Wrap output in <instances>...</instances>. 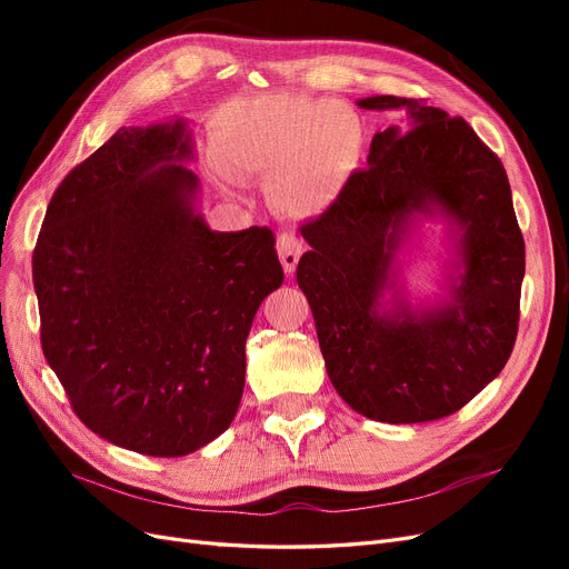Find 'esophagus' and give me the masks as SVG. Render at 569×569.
I'll use <instances>...</instances> for the list:
<instances>
[{
	"instance_id": "obj_1",
	"label": "esophagus",
	"mask_w": 569,
	"mask_h": 569,
	"mask_svg": "<svg viewBox=\"0 0 569 569\" xmlns=\"http://www.w3.org/2000/svg\"><path fill=\"white\" fill-rule=\"evenodd\" d=\"M301 251H303V244H301V239L297 234L284 232V234L278 237V256H280L282 268H284L287 274H291V272L297 270Z\"/></svg>"
}]
</instances>
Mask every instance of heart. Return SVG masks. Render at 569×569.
I'll return each mask as SVG.
<instances>
[{
	"label": "heart",
	"instance_id": "obj_1",
	"mask_svg": "<svg viewBox=\"0 0 569 569\" xmlns=\"http://www.w3.org/2000/svg\"><path fill=\"white\" fill-rule=\"evenodd\" d=\"M363 153L358 116L332 99L266 97L230 111L216 157L232 178L270 176L280 211L311 218L341 199Z\"/></svg>",
	"mask_w": 569,
	"mask_h": 569
}]
</instances>
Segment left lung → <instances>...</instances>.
I'll return each mask as SVG.
<instances>
[{
	"mask_svg": "<svg viewBox=\"0 0 569 569\" xmlns=\"http://www.w3.org/2000/svg\"><path fill=\"white\" fill-rule=\"evenodd\" d=\"M368 111H406L375 132L368 168L301 226L311 251L297 282L313 311L337 393L377 422L451 416L508 363L518 337L525 239L503 163L462 118L422 99L366 97ZM450 222V295L407 301L398 253L420 217Z\"/></svg>",
	"mask_w": 569,
	"mask_h": 569,
	"instance_id": "left-lung-1",
	"label": "left lung"
}]
</instances>
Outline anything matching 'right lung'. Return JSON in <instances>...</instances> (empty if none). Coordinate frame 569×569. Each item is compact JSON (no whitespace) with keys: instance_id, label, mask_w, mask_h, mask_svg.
<instances>
[{"instance_id":"right-lung-1","label":"right lung","mask_w":569,"mask_h":569,"mask_svg":"<svg viewBox=\"0 0 569 569\" xmlns=\"http://www.w3.org/2000/svg\"><path fill=\"white\" fill-rule=\"evenodd\" d=\"M192 159L182 118L120 128L57 187L32 251L42 351L76 416L157 458L230 427L253 316L284 280L268 228H209Z\"/></svg>"}]
</instances>
